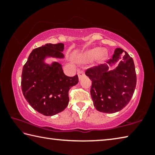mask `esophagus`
Segmentation results:
<instances>
[{
  "instance_id": "esophagus-1",
  "label": "esophagus",
  "mask_w": 155,
  "mask_h": 155,
  "mask_svg": "<svg viewBox=\"0 0 155 155\" xmlns=\"http://www.w3.org/2000/svg\"><path fill=\"white\" fill-rule=\"evenodd\" d=\"M78 78H79V80H81L82 77H83L84 76H85V72H84L83 70H78Z\"/></svg>"
}]
</instances>
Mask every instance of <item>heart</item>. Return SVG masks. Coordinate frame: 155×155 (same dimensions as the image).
Masks as SVG:
<instances>
[{"instance_id": "heart-1", "label": "heart", "mask_w": 155, "mask_h": 155, "mask_svg": "<svg viewBox=\"0 0 155 155\" xmlns=\"http://www.w3.org/2000/svg\"><path fill=\"white\" fill-rule=\"evenodd\" d=\"M99 54L101 57H103L107 54V52L105 51H103V50L100 48H95L86 51L83 54V58L86 60H91L96 58Z\"/></svg>"}]
</instances>
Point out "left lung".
Returning a JSON list of instances; mask_svg holds the SVG:
<instances>
[{
    "label": "left lung",
    "mask_w": 155,
    "mask_h": 155,
    "mask_svg": "<svg viewBox=\"0 0 155 155\" xmlns=\"http://www.w3.org/2000/svg\"><path fill=\"white\" fill-rule=\"evenodd\" d=\"M118 61L115 69L108 70L109 65ZM85 74L92 81L90 94L98 111L113 114L120 111L129 103L135 91L137 77L134 62L120 48L115 50L107 64L89 68Z\"/></svg>",
    "instance_id": "1"
}]
</instances>
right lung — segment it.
Segmentation results:
<instances>
[{
    "instance_id": "add662e5",
    "label": "right lung",
    "mask_w": 155,
    "mask_h": 155,
    "mask_svg": "<svg viewBox=\"0 0 155 155\" xmlns=\"http://www.w3.org/2000/svg\"><path fill=\"white\" fill-rule=\"evenodd\" d=\"M64 44H46L33 50L22 69L21 87L25 99L33 108L46 116L61 112L69 103L68 91L78 82L77 75H65L62 65L48 57L64 58Z\"/></svg>"
}]
</instances>
